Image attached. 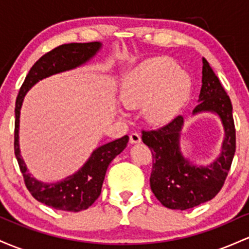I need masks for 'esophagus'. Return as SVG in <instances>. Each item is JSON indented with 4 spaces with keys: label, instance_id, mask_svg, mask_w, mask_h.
<instances>
[{
    "label": "esophagus",
    "instance_id": "34e87169",
    "mask_svg": "<svg viewBox=\"0 0 249 249\" xmlns=\"http://www.w3.org/2000/svg\"><path fill=\"white\" fill-rule=\"evenodd\" d=\"M130 143H140L141 142V136L139 133H132L129 136Z\"/></svg>",
    "mask_w": 249,
    "mask_h": 249
}]
</instances>
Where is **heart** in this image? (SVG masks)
<instances>
[{"label": "heart", "mask_w": 249, "mask_h": 249, "mask_svg": "<svg viewBox=\"0 0 249 249\" xmlns=\"http://www.w3.org/2000/svg\"><path fill=\"white\" fill-rule=\"evenodd\" d=\"M191 90V77L174 61L154 57L125 75L120 96L127 108H142V119L148 125L161 127L178 115Z\"/></svg>", "instance_id": "b5f03b06"}]
</instances>
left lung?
Returning <instances> with one entry per match:
<instances>
[{
  "label": "left lung",
  "mask_w": 249,
  "mask_h": 249,
  "mask_svg": "<svg viewBox=\"0 0 249 249\" xmlns=\"http://www.w3.org/2000/svg\"><path fill=\"white\" fill-rule=\"evenodd\" d=\"M197 106L192 116L202 113L216 115L221 121L223 138L220 154L209 164H196L181 150V132L185 119L178 116L150 132H142V141L153 154L150 188L164 207L185 211L212 200L230 172L235 153V128L231 115V99L219 79L202 57V80Z\"/></svg>",
  "instance_id": "left-lung-1"
}]
</instances>
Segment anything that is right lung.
Listing matches in <instances>:
<instances>
[{"label":"right lung","mask_w":249,"mask_h":249,"mask_svg":"<svg viewBox=\"0 0 249 249\" xmlns=\"http://www.w3.org/2000/svg\"><path fill=\"white\" fill-rule=\"evenodd\" d=\"M102 48L101 42L62 44L47 53L30 68L22 85L15 105V149L16 160L24 178L28 191L38 202L58 211L80 212L90 207L101 194L106 172L116 155L127 147L129 136L124 135L93 150L83 166L74 174L57 182H42L32 175L19 150V115L24 96L38 81L52 75L72 71L85 66Z\"/></svg>","instance_id":"add662e5"}]
</instances>
